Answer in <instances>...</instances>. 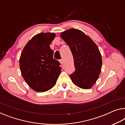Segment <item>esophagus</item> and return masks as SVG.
<instances>
[{
	"mask_svg": "<svg viewBox=\"0 0 125 125\" xmlns=\"http://www.w3.org/2000/svg\"><path fill=\"white\" fill-rule=\"evenodd\" d=\"M59 62H60L61 64H63V62H64V61H63V59H61V60H59Z\"/></svg>",
	"mask_w": 125,
	"mask_h": 125,
	"instance_id": "34e87169",
	"label": "esophagus"
}]
</instances>
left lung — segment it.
Masks as SVG:
<instances>
[{"instance_id": "8db88e82", "label": "left lung", "mask_w": 125, "mask_h": 125, "mask_svg": "<svg viewBox=\"0 0 125 125\" xmlns=\"http://www.w3.org/2000/svg\"><path fill=\"white\" fill-rule=\"evenodd\" d=\"M70 47L76 71L70 75L76 86L83 89L92 88L101 72L102 55L96 44L83 31L70 29L61 33Z\"/></svg>"}]
</instances>
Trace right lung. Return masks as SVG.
Wrapping results in <instances>:
<instances>
[{
    "label": "right lung",
    "mask_w": 125,
    "mask_h": 125,
    "mask_svg": "<svg viewBox=\"0 0 125 125\" xmlns=\"http://www.w3.org/2000/svg\"><path fill=\"white\" fill-rule=\"evenodd\" d=\"M55 37L53 32H42L33 36L23 48L19 64L22 77L37 92L50 90L56 83L61 72L60 63L53 58L50 44Z\"/></svg>",
    "instance_id": "1"
}]
</instances>
